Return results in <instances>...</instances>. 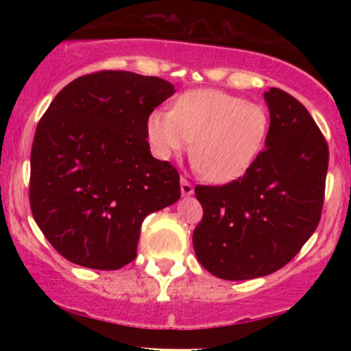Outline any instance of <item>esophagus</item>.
Instances as JSON below:
<instances>
[{"mask_svg":"<svg viewBox=\"0 0 351 351\" xmlns=\"http://www.w3.org/2000/svg\"><path fill=\"white\" fill-rule=\"evenodd\" d=\"M180 184H181V195L183 196H191L193 193H195V188H193V184L189 183L186 178H181Z\"/></svg>","mask_w":351,"mask_h":351,"instance_id":"esophagus-1","label":"esophagus"}]
</instances>
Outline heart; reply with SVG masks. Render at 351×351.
Instances as JSON below:
<instances>
[{
	"mask_svg": "<svg viewBox=\"0 0 351 351\" xmlns=\"http://www.w3.org/2000/svg\"><path fill=\"white\" fill-rule=\"evenodd\" d=\"M271 128L267 108L215 88L180 95L173 110H153L148 142L158 158L168 160L193 145L195 165L211 183H231L252 168Z\"/></svg>",
	"mask_w": 351,
	"mask_h": 351,
	"instance_id": "heart-1",
	"label": "heart"
}]
</instances>
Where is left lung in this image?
<instances>
[{
    "instance_id": "1",
    "label": "left lung",
    "mask_w": 351,
    "mask_h": 351,
    "mask_svg": "<svg viewBox=\"0 0 351 351\" xmlns=\"http://www.w3.org/2000/svg\"><path fill=\"white\" fill-rule=\"evenodd\" d=\"M265 150L244 176L196 186L203 219L193 232L199 264L226 280L269 276L293 259L320 221L328 147L312 115L280 88L264 94Z\"/></svg>"
}]
</instances>
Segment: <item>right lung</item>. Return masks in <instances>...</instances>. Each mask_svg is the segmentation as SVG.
Segmentation results:
<instances>
[{"instance_id":"right-lung-1","label":"right lung","mask_w":351,"mask_h":351,"mask_svg":"<svg viewBox=\"0 0 351 351\" xmlns=\"http://www.w3.org/2000/svg\"><path fill=\"white\" fill-rule=\"evenodd\" d=\"M173 94L160 77L100 71L67 84L39 120L31 211L67 261L123 267L136 257L145 217L180 199L178 171L147 142L148 117Z\"/></svg>"}]
</instances>
